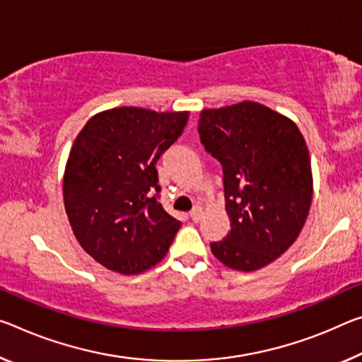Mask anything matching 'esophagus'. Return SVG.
Returning <instances> with one entry per match:
<instances>
[{
    "label": "esophagus",
    "instance_id": "34e87169",
    "mask_svg": "<svg viewBox=\"0 0 362 362\" xmlns=\"http://www.w3.org/2000/svg\"><path fill=\"white\" fill-rule=\"evenodd\" d=\"M202 214H203V209L199 208V206H197V208H193L190 211V217H192L193 222H198L199 219H202Z\"/></svg>",
    "mask_w": 362,
    "mask_h": 362
}]
</instances>
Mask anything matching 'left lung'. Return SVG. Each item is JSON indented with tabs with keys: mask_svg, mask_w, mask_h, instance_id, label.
I'll return each instance as SVG.
<instances>
[{
	"mask_svg": "<svg viewBox=\"0 0 362 362\" xmlns=\"http://www.w3.org/2000/svg\"><path fill=\"white\" fill-rule=\"evenodd\" d=\"M204 150L222 164L230 232L211 243L217 259L251 272L293 245L313 199L311 159L293 120L255 101L204 109Z\"/></svg>",
	"mask_w": 362,
	"mask_h": 362,
	"instance_id": "1",
	"label": "left lung"
}]
</instances>
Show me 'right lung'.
Returning <instances> with one entry per match:
<instances>
[{
	"label": "right lung",
	"instance_id": "add662e5",
	"mask_svg": "<svg viewBox=\"0 0 362 362\" xmlns=\"http://www.w3.org/2000/svg\"><path fill=\"white\" fill-rule=\"evenodd\" d=\"M188 112L114 107L80 130L62 194L78 243L109 271L135 275L156 266L182 223L159 203L156 163L182 135Z\"/></svg>",
	"mask_w": 362,
	"mask_h": 362
}]
</instances>
